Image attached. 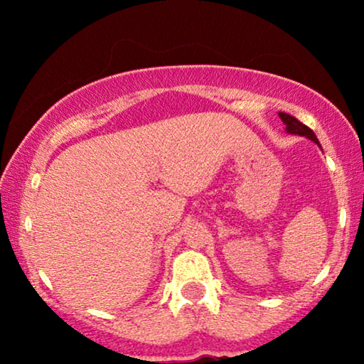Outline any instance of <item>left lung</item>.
Here are the masks:
<instances>
[{
    "label": "left lung",
    "mask_w": 364,
    "mask_h": 364,
    "mask_svg": "<svg viewBox=\"0 0 364 364\" xmlns=\"http://www.w3.org/2000/svg\"><path fill=\"white\" fill-rule=\"evenodd\" d=\"M278 116H280L283 124H285V126H287L285 129H287L288 134H296V136L306 137V139H310V141H313L315 144H318V146H320V142H318L315 132H313L308 126H305V124L298 121L296 117H293V116H290V114H287V112H278Z\"/></svg>",
    "instance_id": "left-lung-1"
}]
</instances>
